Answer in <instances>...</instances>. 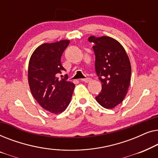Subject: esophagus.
<instances>
[{"label": "esophagus", "mask_w": 158, "mask_h": 158, "mask_svg": "<svg viewBox=\"0 0 158 158\" xmlns=\"http://www.w3.org/2000/svg\"><path fill=\"white\" fill-rule=\"evenodd\" d=\"M82 82H85V83H89V82L91 81V79L90 77H87V78H84V79H81Z\"/></svg>", "instance_id": "obj_1"}]
</instances>
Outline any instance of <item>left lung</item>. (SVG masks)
<instances>
[{
  "instance_id": "left-lung-1",
  "label": "left lung",
  "mask_w": 158,
  "mask_h": 158,
  "mask_svg": "<svg viewBox=\"0 0 158 158\" xmlns=\"http://www.w3.org/2000/svg\"><path fill=\"white\" fill-rule=\"evenodd\" d=\"M93 46L95 68L102 83V89L96 100L105 109H113L122 102L128 91L131 78L130 61L118 41L109 36L88 38Z\"/></svg>"
}]
</instances>
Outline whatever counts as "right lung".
<instances>
[{
  "label": "right lung",
  "mask_w": 158,
  "mask_h": 158,
  "mask_svg": "<svg viewBox=\"0 0 158 158\" xmlns=\"http://www.w3.org/2000/svg\"><path fill=\"white\" fill-rule=\"evenodd\" d=\"M69 43V40H61L40 45L29 63L28 81L34 98L43 109L55 114L67 109L75 88L73 83L57 77L62 70L65 71L61 57Z\"/></svg>",
  "instance_id": "right-lung-1"
}]
</instances>
